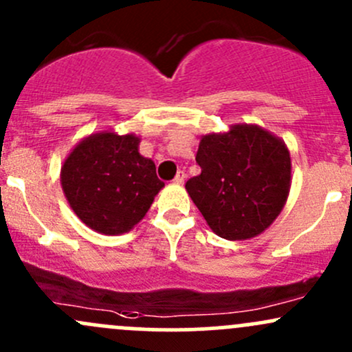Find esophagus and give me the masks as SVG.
<instances>
[{
  "label": "esophagus",
  "mask_w": 352,
  "mask_h": 352,
  "mask_svg": "<svg viewBox=\"0 0 352 352\" xmlns=\"http://www.w3.org/2000/svg\"><path fill=\"white\" fill-rule=\"evenodd\" d=\"M186 177H187L186 172H184V170H180V172L175 175V179H173V182L179 184V186H180V184H184V180H186Z\"/></svg>",
  "instance_id": "34e87169"
}]
</instances>
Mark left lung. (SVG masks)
Here are the masks:
<instances>
[{
    "label": "left lung",
    "instance_id": "obj_1",
    "mask_svg": "<svg viewBox=\"0 0 352 352\" xmlns=\"http://www.w3.org/2000/svg\"><path fill=\"white\" fill-rule=\"evenodd\" d=\"M201 175L186 188L209 228L229 241L266 231L287 204L292 186L290 151L282 138L258 124H231L209 133L195 155Z\"/></svg>",
    "mask_w": 352,
    "mask_h": 352
}]
</instances>
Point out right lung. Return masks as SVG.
<instances>
[{
  "instance_id": "obj_1",
  "label": "right lung",
  "mask_w": 352,
  "mask_h": 352,
  "mask_svg": "<svg viewBox=\"0 0 352 352\" xmlns=\"http://www.w3.org/2000/svg\"><path fill=\"white\" fill-rule=\"evenodd\" d=\"M133 133H92L64 160L60 184L70 209L101 234L131 231L165 187L153 160L140 155Z\"/></svg>"
}]
</instances>
